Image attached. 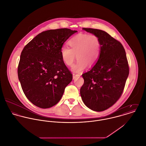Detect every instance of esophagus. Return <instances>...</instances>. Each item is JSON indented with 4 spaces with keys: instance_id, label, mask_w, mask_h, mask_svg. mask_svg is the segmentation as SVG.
<instances>
[{
    "instance_id": "34e87169",
    "label": "esophagus",
    "mask_w": 146,
    "mask_h": 146,
    "mask_svg": "<svg viewBox=\"0 0 146 146\" xmlns=\"http://www.w3.org/2000/svg\"><path fill=\"white\" fill-rule=\"evenodd\" d=\"M80 76V75L79 74H75V73H74L72 74V78L73 79H75L77 78H79Z\"/></svg>"
}]
</instances>
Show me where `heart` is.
I'll use <instances>...</instances> for the list:
<instances>
[{"label": "heart", "instance_id": "1", "mask_svg": "<svg viewBox=\"0 0 146 146\" xmlns=\"http://www.w3.org/2000/svg\"><path fill=\"white\" fill-rule=\"evenodd\" d=\"M70 48L63 47L60 50L63 62L68 66H72L75 55L78 61L72 66V71L79 72L88 65L92 66L99 59L101 43L98 37L94 35L80 33L68 41Z\"/></svg>", "mask_w": 146, "mask_h": 146}]
</instances>
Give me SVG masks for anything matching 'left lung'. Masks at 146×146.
<instances>
[{
    "mask_svg": "<svg viewBox=\"0 0 146 146\" xmlns=\"http://www.w3.org/2000/svg\"><path fill=\"white\" fill-rule=\"evenodd\" d=\"M83 29L98 37L101 52L96 63L82 75L80 96L88 108L101 111L114 104L123 92L129 74L126 54L122 45L106 32Z\"/></svg>",
    "mask_w": 146,
    "mask_h": 146,
    "instance_id": "1",
    "label": "left lung"
}]
</instances>
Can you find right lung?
<instances>
[{
    "label": "right lung",
    "mask_w": 146,
    "mask_h": 146,
    "mask_svg": "<svg viewBox=\"0 0 146 146\" xmlns=\"http://www.w3.org/2000/svg\"><path fill=\"white\" fill-rule=\"evenodd\" d=\"M78 31L67 28L41 32L23 50L18 78L27 98L43 109L56 105L61 99L72 75L63 62V44Z\"/></svg>",
    "instance_id": "right-lung-1"
}]
</instances>
